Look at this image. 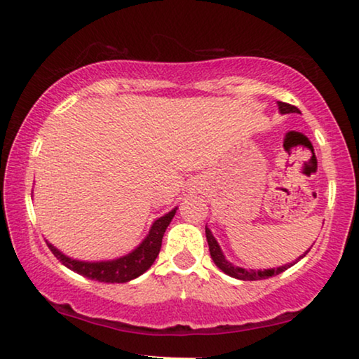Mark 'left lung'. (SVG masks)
<instances>
[{"label":"left lung","mask_w":359,"mask_h":359,"mask_svg":"<svg viewBox=\"0 0 359 359\" xmlns=\"http://www.w3.org/2000/svg\"><path fill=\"white\" fill-rule=\"evenodd\" d=\"M278 104H279V111H281L283 114H286V112H299L296 106L287 104V102L279 101ZM205 237H208L209 252H210V257H212V259H214V263L217 264V266L222 269L224 273H227L229 276H232V278L243 279V281H258V279H266V278L276 276V274L286 271V269L291 266V264H287V266H281V268H276V269H274V268L273 269H264V271H253V269H243V268L233 266L232 263H229L227 259L224 258L222 252H220V247L217 245V242H215V238L212 237V233H210V230L208 227H205Z\"/></svg>","instance_id":"1"}]
</instances>
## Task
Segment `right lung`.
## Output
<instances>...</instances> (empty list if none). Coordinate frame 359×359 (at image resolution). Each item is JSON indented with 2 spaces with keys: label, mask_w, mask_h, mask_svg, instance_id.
<instances>
[{
  "label": "right lung",
  "mask_w": 359,
  "mask_h": 359,
  "mask_svg": "<svg viewBox=\"0 0 359 359\" xmlns=\"http://www.w3.org/2000/svg\"><path fill=\"white\" fill-rule=\"evenodd\" d=\"M176 209L171 210L163 217L155 220V224L151 225L149 237L137 247L134 252L126 255L119 259H112V262H101V263H85L78 262V259H72L62 255L53 245L47 243L50 252L55 255L58 262L65 264L67 268H70L72 271H75L81 276L88 279H95L100 283H127L130 279L139 278L140 274H144L151 264H154L155 258L158 257L160 248H161V238L166 227H168L171 219L175 217Z\"/></svg>",
  "instance_id": "1"
}]
</instances>
